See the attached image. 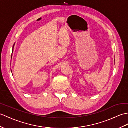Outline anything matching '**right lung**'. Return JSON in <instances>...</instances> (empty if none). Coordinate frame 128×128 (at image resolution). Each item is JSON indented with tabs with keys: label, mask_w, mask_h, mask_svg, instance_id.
<instances>
[{
	"label": "right lung",
	"mask_w": 128,
	"mask_h": 128,
	"mask_svg": "<svg viewBox=\"0 0 128 128\" xmlns=\"http://www.w3.org/2000/svg\"><path fill=\"white\" fill-rule=\"evenodd\" d=\"M14 46H13V50H14ZM13 50H12V52H13ZM12 58V57H11Z\"/></svg>",
	"instance_id": "obj_1"
}]
</instances>
